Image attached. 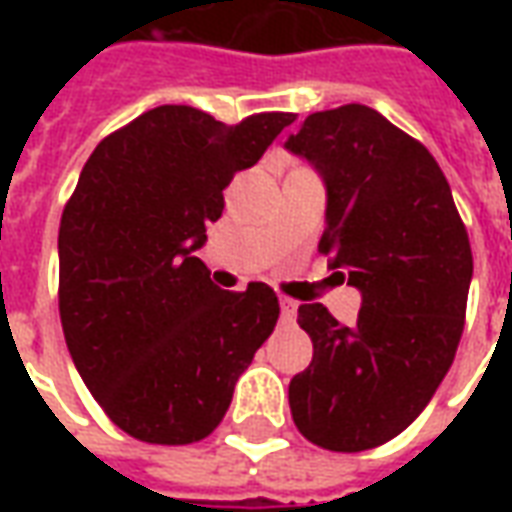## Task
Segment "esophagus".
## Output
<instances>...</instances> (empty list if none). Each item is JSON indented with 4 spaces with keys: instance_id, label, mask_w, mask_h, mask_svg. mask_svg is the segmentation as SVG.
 Segmentation results:
<instances>
[{
    "instance_id": "34e87169",
    "label": "esophagus",
    "mask_w": 512,
    "mask_h": 512,
    "mask_svg": "<svg viewBox=\"0 0 512 512\" xmlns=\"http://www.w3.org/2000/svg\"><path fill=\"white\" fill-rule=\"evenodd\" d=\"M279 312H282V321H296V312H299V304L293 299H279Z\"/></svg>"
}]
</instances>
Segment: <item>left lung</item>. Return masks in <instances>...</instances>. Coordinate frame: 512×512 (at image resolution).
Listing matches in <instances>:
<instances>
[{"label": "left lung", "mask_w": 512, "mask_h": 512, "mask_svg": "<svg viewBox=\"0 0 512 512\" xmlns=\"http://www.w3.org/2000/svg\"><path fill=\"white\" fill-rule=\"evenodd\" d=\"M285 147L321 175L318 249L362 293L354 326L323 304L299 307L312 362L290 381V414L323 450H373L422 414L455 359L469 235L428 147L370 106L315 112Z\"/></svg>", "instance_id": "8db88e82"}]
</instances>
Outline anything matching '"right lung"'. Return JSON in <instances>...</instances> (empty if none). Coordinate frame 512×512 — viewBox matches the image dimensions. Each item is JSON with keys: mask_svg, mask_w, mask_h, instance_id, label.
<instances>
[{"mask_svg": "<svg viewBox=\"0 0 512 512\" xmlns=\"http://www.w3.org/2000/svg\"><path fill=\"white\" fill-rule=\"evenodd\" d=\"M293 120L263 112L224 126L194 106H156L87 158L57 241L62 332L87 389L128 436L205 439L274 332V290L216 288L194 252L235 172Z\"/></svg>", "mask_w": 512, "mask_h": 512, "instance_id": "right-lung-1", "label": "right lung"}]
</instances>
